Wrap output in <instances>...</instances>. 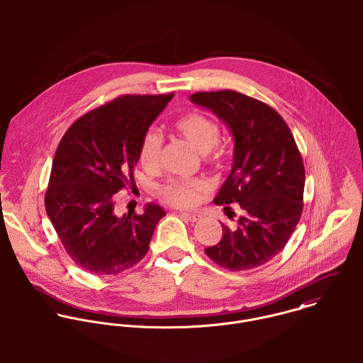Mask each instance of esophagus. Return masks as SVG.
<instances>
[{
    "mask_svg": "<svg viewBox=\"0 0 363 363\" xmlns=\"http://www.w3.org/2000/svg\"><path fill=\"white\" fill-rule=\"evenodd\" d=\"M180 215L183 216V218H186V219H189L190 222H197V220H200L203 216L200 215V213H197V212H180Z\"/></svg>",
    "mask_w": 363,
    "mask_h": 363,
    "instance_id": "esophagus-1",
    "label": "esophagus"
}]
</instances>
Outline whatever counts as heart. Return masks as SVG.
Segmentation results:
<instances>
[{"label":"heart","mask_w":363,"mask_h":363,"mask_svg":"<svg viewBox=\"0 0 363 363\" xmlns=\"http://www.w3.org/2000/svg\"><path fill=\"white\" fill-rule=\"evenodd\" d=\"M174 130L187 140L201 155L209 167L219 169L225 163V152L218 147L220 138L219 125L206 114L193 111L174 121ZM162 138L155 130H150L143 137L140 145V162L144 167L152 169L159 162ZM206 184L201 180L173 179L160 187V197L176 207L194 206Z\"/></svg>","instance_id":"1"}]
</instances>
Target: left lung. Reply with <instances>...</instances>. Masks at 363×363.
I'll list each match as a JSON object with an SVG mask.
<instances>
[{
  "mask_svg": "<svg viewBox=\"0 0 363 363\" xmlns=\"http://www.w3.org/2000/svg\"><path fill=\"white\" fill-rule=\"evenodd\" d=\"M190 99L212 110L235 138L233 166L213 203H238L242 215L233 228L222 223L220 242L206 255L230 271L259 267L285 247L301 219L302 155L288 124L271 106L230 89L197 92Z\"/></svg>",
  "mask_w": 363,
  "mask_h": 363,
  "instance_id": "8db88e82",
  "label": "left lung"
}]
</instances>
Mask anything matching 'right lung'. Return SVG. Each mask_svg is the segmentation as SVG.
<instances>
[{"instance_id": "obj_1", "label": "right lung", "mask_w": 363, "mask_h": 363, "mask_svg": "<svg viewBox=\"0 0 363 363\" xmlns=\"http://www.w3.org/2000/svg\"><path fill=\"white\" fill-rule=\"evenodd\" d=\"M173 98L123 95L81 116L65 131L54 160L45 206L67 255L95 275H116L145 257L156 223V204L118 216L116 193L137 189L134 166L150 125Z\"/></svg>"}]
</instances>
